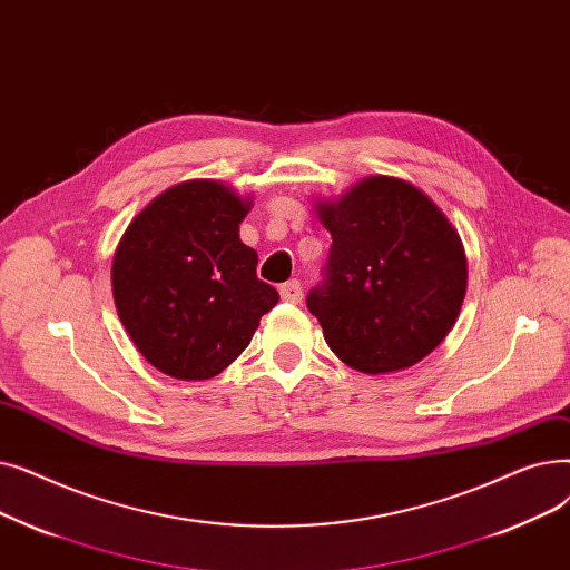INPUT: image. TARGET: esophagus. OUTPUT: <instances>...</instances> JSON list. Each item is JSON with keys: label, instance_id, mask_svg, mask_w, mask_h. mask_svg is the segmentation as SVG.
Here are the masks:
<instances>
[{"label": "esophagus", "instance_id": "esophagus-1", "mask_svg": "<svg viewBox=\"0 0 570 570\" xmlns=\"http://www.w3.org/2000/svg\"><path fill=\"white\" fill-rule=\"evenodd\" d=\"M281 299L287 304H299L302 302V285L296 281H287L281 285Z\"/></svg>", "mask_w": 570, "mask_h": 570}]
</instances>
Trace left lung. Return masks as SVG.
I'll return each instance as SVG.
<instances>
[{"instance_id": "8db88e82", "label": "left lung", "mask_w": 570, "mask_h": 570, "mask_svg": "<svg viewBox=\"0 0 570 570\" xmlns=\"http://www.w3.org/2000/svg\"><path fill=\"white\" fill-rule=\"evenodd\" d=\"M315 213L332 248L306 304L334 355L368 375L422 362L454 327L469 281L464 243L445 213L394 176L317 199Z\"/></svg>"}]
</instances>
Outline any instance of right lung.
Returning <instances> with one entry per match:
<instances>
[{
	"label": "right lung",
	"instance_id": "obj_1",
	"mask_svg": "<svg viewBox=\"0 0 570 570\" xmlns=\"http://www.w3.org/2000/svg\"><path fill=\"white\" fill-rule=\"evenodd\" d=\"M253 202L195 178L155 197L125 229L111 266L118 317L146 362L208 381L248 347L278 292L238 236Z\"/></svg>",
	"mask_w": 570,
	"mask_h": 570
}]
</instances>
